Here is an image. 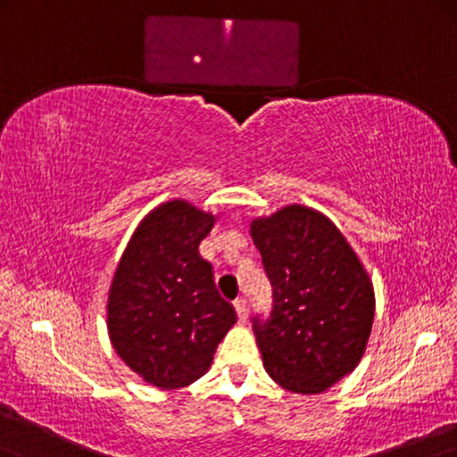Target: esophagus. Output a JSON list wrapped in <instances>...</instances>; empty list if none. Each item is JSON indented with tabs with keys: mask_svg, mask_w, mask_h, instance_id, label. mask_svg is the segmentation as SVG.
Listing matches in <instances>:
<instances>
[{
	"mask_svg": "<svg viewBox=\"0 0 457 457\" xmlns=\"http://www.w3.org/2000/svg\"><path fill=\"white\" fill-rule=\"evenodd\" d=\"M234 307H236L237 320H240L242 323L248 321V301H245V299H236L234 301Z\"/></svg>",
	"mask_w": 457,
	"mask_h": 457,
	"instance_id": "obj_1",
	"label": "esophagus"
}]
</instances>
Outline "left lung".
<instances>
[{"label":"left lung","mask_w":457,"mask_h":457,"mask_svg":"<svg viewBox=\"0 0 457 457\" xmlns=\"http://www.w3.org/2000/svg\"><path fill=\"white\" fill-rule=\"evenodd\" d=\"M250 234L270 278V320H254L270 378L296 395H320L353 372L374 323V287L328 215L287 205L256 217Z\"/></svg>","instance_id":"obj_1"}]
</instances>
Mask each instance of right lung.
<instances>
[{
  "label": "right lung",
  "instance_id": "add662e5",
  "mask_svg": "<svg viewBox=\"0 0 457 457\" xmlns=\"http://www.w3.org/2000/svg\"><path fill=\"white\" fill-rule=\"evenodd\" d=\"M217 217L170 199L137 223L107 295V333L118 356L144 382L175 390L209 370L237 321L221 299L199 244Z\"/></svg>",
  "mask_w": 457,
  "mask_h": 457
}]
</instances>
